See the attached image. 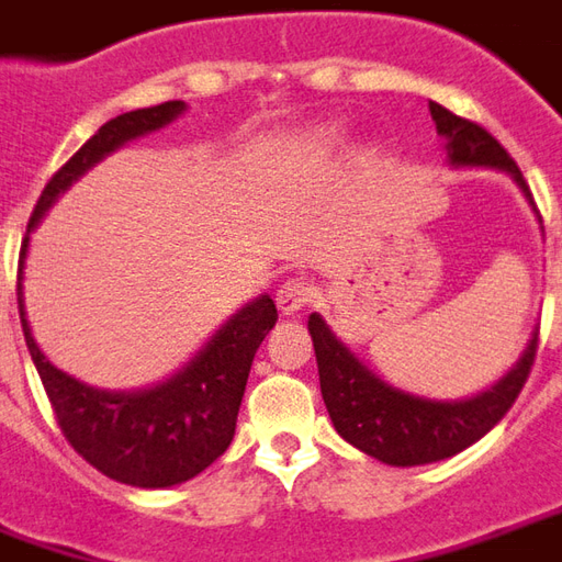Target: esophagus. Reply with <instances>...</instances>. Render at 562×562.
Instances as JSON below:
<instances>
[{"label": "esophagus", "mask_w": 562, "mask_h": 562, "mask_svg": "<svg viewBox=\"0 0 562 562\" xmlns=\"http://www.w3.org/2000/svg\"><path fill=\"white\" fill-rule=\"evenodd\" d=\"M274 300H278V308L284 312V315H293V312H300L305 305L312 303V284L305 281V278H288L278 293H274Z\"/></svg>", "instance_id": "obj_1"}]
</instances>
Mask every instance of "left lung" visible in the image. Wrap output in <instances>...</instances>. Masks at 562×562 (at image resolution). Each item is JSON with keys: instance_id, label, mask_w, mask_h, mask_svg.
I'll list each match as a JSON object with an SVG mask.
<instances>
[{"instance_id": "1", "label": "left lung", "mask_w": 562, "mask_h": 562, "mask_svg": "<svg viewBox=\"0 0 562 562\" xmlns=\"http://www.w3.org/2000/svg\"><path fill=\"white\" fill-rule=\"evenodd\" d=\"M428 110L435 119L437 134L447 137V156L452 165L508 170L517 186L529 195V186H526L517 161L486 127L471 119H462V115H452L440 103H428ZM308 333L315 342L321 394H324L333 428L346 437L351 447H358L385 465L401 468L450 459L456 452L471 447L474 440H481L514 406L517 394L524 392L529 370L536 363V351H539V330H536L524 358L490 392L462 401V404H435V401H422L413 394L397 392L379 376H373L333 336L321 315L308 318Z\"/></svg>"}]
</instances>
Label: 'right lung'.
<instances>
[{
    "label": "right lung",
    "mask_w": 562,
    "mask_h": 562,
    "mask_svg": "<svg viewBox=\"0 0 562 562\" xmlns=\"http://www.w3.org/2000/svg\"><path fill=\"white\" fill-rule=\"evenodd\" d=\"M180 112H183V100H168L149 110H134L110 119L64 168L54 170L33 207L30 229L79 173L97 165L106 153L119 149L125 140L168 125ZM23 250H26V238L21 244V262ZM18 305H21L23 339L33 355L45 394L52 401L54 419L69 440V447L100 474L143 490L189 481L229 450L250 363L259 342L278 321L274 303L262 296L241 308L216 333L180 376H173L153 392L110 394L88 389L67 373H60L38 351L23 315L21 284H18Z\"/></svg>",
    "instance_id": "right-lung-1"
}]
</instances>
